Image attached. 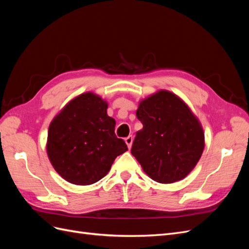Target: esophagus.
Here are the masks:
<instances>
[{
    "label": "esophagus",
    "mask_w": 249,
    "mask_h": 249,
    "mask_svg": "<svg viewBox=\"0 0 249 249\" xmlns=\"http://www.w3.org/2000/svg\"><path fill=\"white\" fill-rule=\"evenodd\" d=\"M124 141H125V143H126V145H127V147H129V149L132 147V143H133V137L131 136H127V137H125L124 138Z\"/></svg>",
    "instance_id": "obj_1"
}]
</instances>
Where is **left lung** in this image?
<instances>
[{
    "mask_svg": "<svg viewBox=\"0 0 249 249\" xmlns=\"http://www.w3.org/2000/svg\"><path fill=\"white\" fill-rule=\"evenodd\" d=\"M143 129L136 133L131 153L146 175L170 184L186 178L205 147L198 119L178 96L160 90L139 104Z\"/></svg>",
    "mask_w": 249,
    "mask_h": 249,
    "instance_id": "obj_1",
    "label": "left lung"
}]
</instances>
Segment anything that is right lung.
I'll return each mask as SVG.
<instances>
[{
	"label": "right lung",
	"instance_id": "1",
	"mask_svg": "<svg viewBox=\"0 0 249 249\" xmlns=\"http://www.w3.org/2000/svg\"><path fill=\"white\" fill-rule=\"evenodd\" d=\"M107 103L91 92L71 101L53 119L47 152L53 167L67 182L91 185L103 178L116 157L127 150L114 133Z\"/></svg>",
	"mask_w": 249,
	"mask_h": 249
}]
</instances>
